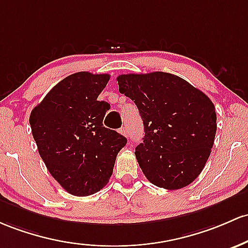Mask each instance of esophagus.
<instances>
[{
    "label": "esophagus",
    "instance_id": "34e87169",
    "mask_svg": "<svg viewBox=\"0 0 248 248\" xmlns=\"http://www.w3.org/2000/svg\"><path fill=\"white\" fill-rule=\"evenodd\" d=\"M120 133H121L122 135H124V137H126V138L129 137V135H128V130H127L126 127H122V128L120 129Z\"/></svg>",
    "mask_w": 248,
    "mask_h": 248
}]
</instances>
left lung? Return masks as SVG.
Masks as SVG:
<instances>
[{
  "label": "left lung",
  "mask_w": 248,
  "mask_h": 248,
  "mask_svg": "<svg viewBox=\"0 0 248 248\" xmlns=\"http://www.w3.org/2000/svg\"><path fill=\"white\" fill-rule=\"evenodd\" d=\"M119 91L137 105L143 142L135 156L152 184L170 190L188 186L202 172L213 147V102L184 78L164 72L124 74Z\"/></svg>",
  "instance_id": "left-lung-1"
}]
</instances>
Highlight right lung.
Instances as JSON below:
<instances>
[{
    "label": "right lung",
    "mask_w": 248,
    "mask_h": 248,
    "mask_svg": "<svg viewBox=\"0 0 248 248\" xmlns=\"http://www.w3.org/2000/svg\"><path fill=\"white\" fill-rule=\"evenodd\" d=\"M108 74L78 72L60 81L31 110L29 124L40 156L70 194L87 197L107 185L127 139L103 127L110 106L97 96Z\"/></svg>",
    "instance_id": "obj_1"
}]
</instances>
